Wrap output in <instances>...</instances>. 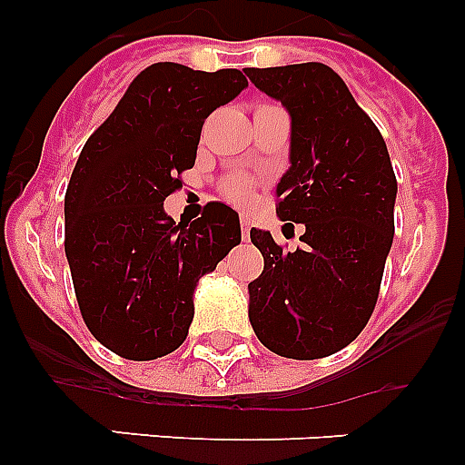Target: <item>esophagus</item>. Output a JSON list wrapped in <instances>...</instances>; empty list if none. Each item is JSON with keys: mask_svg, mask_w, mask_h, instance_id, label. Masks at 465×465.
<instances>
[{"mask_svg": "<svg viewBox=\"0 0 465 465\" xmlns=\"http://www.w3.org/2000/svg\"><path fill=\"white\" fill-rule=\"evenodd\" d=\"M242 237H244V240L252 237V219H249V216H242Z\"/></svg>", "mask_w": 465, "mask_h": 465, "instance_id": "obj_1", "label": "esophagus"}]
</instances>
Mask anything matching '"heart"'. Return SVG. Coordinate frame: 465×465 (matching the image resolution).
I'll return each instance as SVG.
<instances>
[{"instance_id":"1","label":"heart","mask_w":465,"mask_h":465,"mask_svg":"<svg viewBox=\"0 0 465 465\" xmlns=\"http://www.w3.org/2000/svg\"><path fill=\"white\" fill-rule=\"evenodd\" d=\"M223 191L232 203L246 204V203H252L253 183L249 182V179H228V182L223 183Z\"/></svg>"}]
</instances>
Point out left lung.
<instances>
[{"label":"left lung","instance_id":"8db88e82","mask_svg":"<svg viewBox=\"0 0 465 465\" xmlns=\"http://www.w3.org/2000/svg\"><path fill=\"white\" fill-rule=\"evenodd\" d=\"M244 74L289 111L291 165L277 183V216L305 225L295 252L252 228L265 268L249 283V322L274 354L323 359L354 342L375 310L393 242L396 174L380 130L331 67Z\"/></svg>","mask_w":465,"mask_h":465}]
</instances>
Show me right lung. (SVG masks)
<instances>
[{
	"label": "right lung",
	"instance_id": "1",
	"mask_svg": "<svg viewBox=\"0 0 465 465\" xmlns=\"http://www.w3.org/2000/svg\"><path fill=\"white\" fill-rule=\"evenodd\" d=\"M237 69H143L81 151L64 195V253L85 326L130 361L182 347L193 293L242 242L240 216L209 203L176 223L165 197L195 165L204 118L246 88Z\"/></svg>",
	"mask_w": 465,
	"mask_h": 465
}]
</instances>
